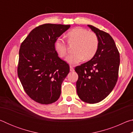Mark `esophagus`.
Wrapping results in <instances>:
<instances>
[{
    "mask_svg": "<svg viewBox=\"0 0 133 133\" xmlns=\"http://www.w3.org/2000/svg\"><path fill=\"white\" fill-rule=\"evenodd\" d=\"M70 71H75V69H74V66H71V65L70 66Z\"/></svg>",
    "mask_w": 133,
    "mask_h": 133,
    "instance_id": "esophagus-1",
    "label": "esophagus"
}]
</instances>
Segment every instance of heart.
<instances>
[{
    "instance_id": "heart-1",
    "label": "heart",
    "mask_w": 133,
    "mask_h": 133,
    "mask_svg": "<svg viewBox=\"0 0 133 133\" xmlns=\"http://www.w3.org/2000/svg\"><path fill=\"white\" fill-rule=\"evenodd\" d=\"M69 43H75L73 51L66 58V61L70 64L79 63L84 59H91L97 52L99 47V39L94 31H90L83 28H76L70 30L67 35ZM56 52L60 58L67 55L66 43L62 38L58 37L55 43Z\"/></svg>"
}]
</instances>
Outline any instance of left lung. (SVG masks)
<instances>
[{
    "mask_svg": "<svg viewBox=\"0 0 133 133\" xmlns=\"http://www.w3.org/2000/svg\"><path fill=\"white\" fill-rule=\"evenodd\" d=\"M97 35L99 47L96 55L85 63L75 67L78 78L76 82L78 96L83 102L94 104L111 93L117 82L120 53L109 33L88 25Z\"/></svg>",
    "mask_w": 133,
    "mask_h": 133,
    "instance_id": "8db88e82",
    "label": "left lung"
}]
</instances>
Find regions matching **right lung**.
<instances>
[{"mask_svg":"<svg viewBox=\"0 0 133 133\" xmlns=\"http://www.w3.org/2000/svg\"><path fill=\"white\" fill-rule=\"evenodd\" d=\"M70 25L46 23L33 29L19 49L17 75L26 93L36 102L49 104L61 94L70 70L55 49L56 40Z\"/></svg>","mask_w":133,"mask_h":133,"instance_id":"add662e5","label":"right lung"}]
</instances>
